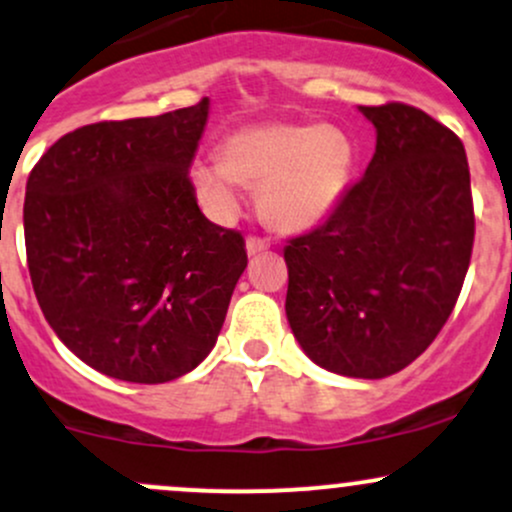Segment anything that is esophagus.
I'll list each match as a JSON object with an SVG mask.
<instances>
[{"label":"esophagus","instance_id":"esophagus-1","mask_svg":"<svg viewBox=\"0 0 512 512\" xmlns=\"http://www.w3.org/2000/svg\"><path fill=\"white\" fill-rule=\"evenodd\" d=\"M245 247H247V255H257V252H265L269 247V240L267 238H260V235H250V238L245 240Z\"/></svg>","mask_w":512,"mask_h":512}]
</instances>
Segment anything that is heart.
<instances>
[{"mask_svg":"<svg viewBox=\"0 0 512 512\" xmlns=\"http://www.w3.org/2000/svg\"><path fill=\"white\" fill-rule=\"evenodd\" d=\"M355 172V145L335 126L267 123L230 133L218 162H196L192 182L211 216L228 221L240 211V184L257 187V206L269 226L308 230L335 211Z\"/></svg>","mask_w":512,"mask_h":512,"instance_id":"obj_1","label":"heart"}]
</instances>
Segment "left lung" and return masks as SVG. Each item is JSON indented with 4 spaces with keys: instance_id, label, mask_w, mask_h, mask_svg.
I'll use <instances>...</instances> for the list:
<instances>
[{
    "instance_id": "left-lung-1",
    "label": "left lung",
    "mask_w": 512,
    "mask_h": 512,
    "mask_svg": "<svg viewBox=\"0 0 512 512\" xmlns=\"http://www.w3.org/2000/svg\"><path fill=\"white\" fill-rule=\"evenodd\" d=\"M376 128L367 172L284 247L286 318L328 372L384 379L447 323L474 247L462 140L415 106H359Z\"/></svg>"
}]
</instances>
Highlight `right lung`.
<instances>
[{"label": "right lung", "instance_id": "1", "mask_svg": "<svg viewBox=\"0 0 512 512\" xmlns=\"http://www.w3.org/2000/svg\"><path fill=\"white\" fill-rule=\"evenodd\" d=\"M209 99L99 121L53 143L26 182V260L38 306L97 372L165 384L216 345L247 267L238 230L211 223L189 179Z\"/></svg>", "mask_w": 512, "mask_h": 512}]
</instances>
